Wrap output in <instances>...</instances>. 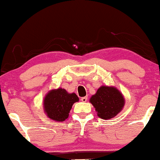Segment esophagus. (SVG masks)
<instances>
[{"mask_svg":"<svg viewBox=\"0 0 160 160\" xmlns=\"http://www.w3.org/2000/svg\"><path fill=\"white\" fill-rule=\"evenodd\" d=\"M87 100H88V97H83V98H81L82 102H86Z\"/></svg>","mask_w":160,"mask_h":160,"instance_id":"1","label":"esophagus"}]
</instances>
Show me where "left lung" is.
<instances>
[{
    "mask_svg": "<svg viewBox=\"0 0 160 160\" xmlns=\"http://www.w3.org/2000/svg\"><path fill=\"white\" fill-rule=\"evenodd\" d=\"M90 102L104 120H109L122 110L125 100L121 93L114 87L101 86L96 94L91 98Z\"/></svg>",
    "mask_w": 160,
    "mask_h": 160,
    "instance_id": "1",
    "label": "left lung"
}]
</instances>
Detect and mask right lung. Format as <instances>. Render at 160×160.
Listing matches in <instances>:
<instances>
[{"mask_svg":"<svg viewBox=\"0 0 160 160\" xmlns=\"http://www.w3.org/2000/svg\"><path fill=\"white\" fill-rule=\"evenodd\" d=\"M78 101V97L74 93L69 94L61 88L52 90L44 99V110L50 119L62 122L68 118L72 105Z\"/></svg>","mask_w":160,"mask_h":160,"instance_id":"obj_1","label":"right lung"}]
</instances>
